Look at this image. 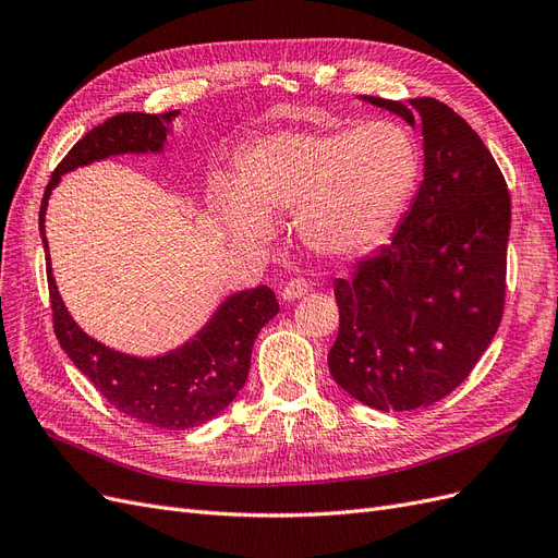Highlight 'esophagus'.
<instances>
[{"label": "esophagus", "mask_w": 558, "mask_h": 558, "mask_svg": "<svg viewBox=\"0 0 558 558\" xmlns=\"http://www.w3.org/2000/svg\"><path fill=\"white\" fill-rule=\"evenodd\" d=\"M310 281H305V279H289L283 283V289H281V298L283 300H300L302 295H307L310 293Z\"/></svg>", "instance_id": "34e87169"}]
</instances>
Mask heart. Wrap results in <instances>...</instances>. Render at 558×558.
I'll use <instances>...</instances> for the list:
<instances>
[{
  "mask_svg": "<svg viewBox=\"0 0 558 558\" xmlns=\"http://www.w3.org/2000/svg\"><path fill=\"white\" fill-rule=\"evenodd\" d=\"M418 177V142L391 118L279 130L242 150L238 179L216 181L214 207L244 244H265L277 228L275 214L295 209L310 248L356 258L391 238Z\"/></svg>",
  "mask_w": 558,
  "mask_h": 558,
  "instance_id": "1",
  "label": "heart"
}]
</instances>
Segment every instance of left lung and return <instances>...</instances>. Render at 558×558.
Masks as SVG:
<instances>
[{"mask_svg": "<svg viewBox=\"0 0 558 558\" xmlns=\"http://www.w3.org/2000/svg\"><path fill=\"white\" fill-rule=\"evenodd\" d=\"M424 125V181L391 244L335 279L332 379L367 408L442 400L492 344L505 307L510 193L492 150L445 102L365 97Z\"/></svg>", "mask_w": 558, "mask_h": 558, "instance_id": "1", "label": "left lung"}]
</instances>
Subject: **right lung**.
Here are the masks:
<instances>
[{
    "mask_svg": "<svg viewBox=\"0 0 558 558\" xmlns=\"http://www.w3.org/2000/svg\"><path fill=\"white\" fill-rule=\"evenodd\" d=\"M179 111L167 113H118L102 125L93 128L78 140L70 154L62 158L50 174L39 209V230L44 234V214L50 191L56 189L64 172L81 165L102 160L118 154H146L160 150L167 130ZM46 275L50 310H53V330L60 347L72 363L86 375L93 386L118 412L167 430H185L205 424L240 393L251 365L253 340L260 328L279 312V302L272 289L234 293L221 310L202 328L195 340L179 351L160 359H134L95 342L83 332L62 305L58 286L50 275V258L46 253Z\"/></svg>",
    "mask_w": 558,
    "mask_h": 558,
    "instance_id": "right-lung-1",
    "label": "right lung"
}]
</instances>
